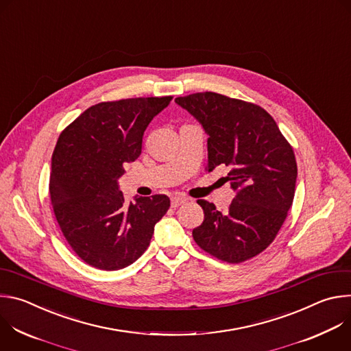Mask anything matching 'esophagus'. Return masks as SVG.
I'll list each match as a JSON object with an SVG mask.
<instances>
[{
	"mask_svg": "<svg viewBox=\"0 0 351 351\" xmlns=\"http://www.w3.org/2000/svg\"><path fill=\"white\" fill-rule=\"evenodd\" d=\"M184 203H187V198H186V197L175 195V197L171 198V206H172L173 208H176V207H179V206H182V204H184Z\"/></svg>",
	"mask_w": 351,
	"mask_h": 351,
	"instance_id": "34e87169",
	"label": "esophagus"
}]
</instances>
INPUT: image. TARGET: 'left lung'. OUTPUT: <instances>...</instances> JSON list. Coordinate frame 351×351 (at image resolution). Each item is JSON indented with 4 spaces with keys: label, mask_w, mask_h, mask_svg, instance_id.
I'll list each match as a JSON object with an SVG mask.
<instances>
[{
    "label": "left lung",
    "mask_w": 351,
    "mask_h": 351,
    "mask_svg": "<svg viewBox=\"0 0 351 351\" xmlns=\"http://www.w3.org/2000/svg\"><path fill=\"white\" fill-rule=\"evenodd\" d=\"M208 134V171L230 168L225 178L236 195L226 213L198 199L203 223L194 241L218 260L239 264L274 241L291 207L297 164L291 145L261 107L206 91L178 97Z\"/></svg>",
    "instance_id": "1"
}]
</instances>
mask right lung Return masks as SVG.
<instances>
[{"label":"right lung","instance_id":"obj_1","mask_svg":"<svg viewBox=\"0 0 351 351\" xmlns=\"http://www.w3.org/2000/svg\"><path fill=\"white\" fill-rule=\"evenodd\" d=\"M172 97H138L99 103L61 134L51 160L49 195L58 225L88 265L117 271L149 245L171 202L165 194L126 203L118 179L141 154L144 130Z\"/></svg>","mask_w":351,"mask_h":351}]
</instances>
